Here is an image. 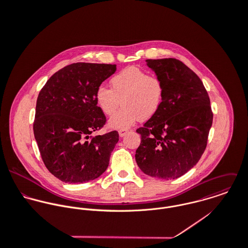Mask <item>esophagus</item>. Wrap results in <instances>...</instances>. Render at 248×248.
<instances>
[{
    "mask_svg": "<svg viewBox=\"0 0 248 248\" xmlns=\"http://www.w3.org/2000/svg\"><path fill=\"white\" fill-rule=\"evenodd\" d=\"M127 134H128V131H126V130H120V131L118 132V135H119L120 138L125 137Z\"/></svg>",
    "mask_w": 248,
    "mask_h": 248,
    "instance_id": "34e87169",
    "label": "esophagus"
}]
</instances>
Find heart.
Segmentation results:
<instances>
[{
	"instance_id": "obj_1",
	"label": "heart",
	"mask_w": 248,
	"mask_h": 248,
	"mask_svg": "<svg viewBox=\"0 0 248 248\" xmlns=\"http://www.w3.org/2000/svg\"><path fill=\"white\" fill-rule=\"evenodd\" d=\"M109 84L110 89L99 86L94 98L106 115H111L121 100L122 108L108 119V126L111 129L127 130L139 120L154 116L161 106V80L140 68L128 67L119 71L111 77Z\"/></svg>"
}]
</instances>
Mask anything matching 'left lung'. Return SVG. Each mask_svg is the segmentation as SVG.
<instances>
[{
    "label": "left lung",
    "instance_id": "left-lung-1",
    "mask_svg": "<svg viewBox=\"0 0 248 248\" xmlns=\"http://www.w3.org/2000/svg\"><path fill=\"white\" fill-rule=\"evenodd\" d=\"M163 85L157 112L137 130L141 142L136 160L148 176L175 179L202 155L212 126L208 93L199 76L177 59H147Z\"/></svg>",
    "mask_w": 248,
    "mask_h": 248
}]
</instances>
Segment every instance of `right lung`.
Returning a JSON list of instances; mask_svg holds the SVG:
<instances>
[{
    "instance_id": "1",
    "label": "right lung",
    "mask_w": 248,
    "mask_h": 248,
    "mask_svg": "<svg viewBox=\"0 0 248 248\" xmlns=\"http://www.w3.org/2000/svg\"><path fill=\"white\" fill-rule=\"evenodd\" d=\"M115 71L116 65L74 63L55 72L38 95L36 142L47 170L66 183L93 180L108 166L118 133L91 135L106 122L96 89Z\"/></svg>"
}]
</instances>
